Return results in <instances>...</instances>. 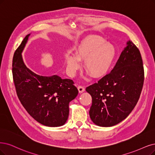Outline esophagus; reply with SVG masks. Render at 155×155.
Returning <instances> with one entry per match:
<instances>
[{
	"label": "esophagus",
	"instance_id": "34e87169",
	"mask_svg": "<svg viewBox=\"0 0 155 155\" xmlns=\"http://www.w3.org/2000/svg\"><path fill=\"white\" fill-rule=\"evenodd\" d=\"M78 90L80 93H82L84 92V91H85V88L82 86V85H78Z\"/></svg>",
	"mask_w": 155,
	"mask_h": 155
}]
</instances>
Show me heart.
I'll use <instances>...</instances> for the list:
<instances>
[{"label":"heart","instance_id":"obj_1","mask_svg":"<svg viewBox=\"0 0 155 155\" xmlns=\"http://www.w3.org/2000/svg\"><path fill=\"white\" fill-rule=\"evenodd\" d=\"M116 55L114 46L99 36H91L84 39L74 48V54L65 56L66 70L72 76L83 60V68L91 77L98 78L105 75L110 70Z\"/></svg>","mask_w":155,"mask_h":155}]
</instances>
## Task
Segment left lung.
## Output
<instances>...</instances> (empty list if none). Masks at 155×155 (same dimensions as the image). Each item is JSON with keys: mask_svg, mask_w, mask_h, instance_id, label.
<instances>
[{"mask_svg": "<svg viewBox=\"0 0 155 155\" xmlns=\"http://www.w3.org/2000/svg\"><path fill=\"white\" fill-rule=\"evenodd\" d=\"M144 81L140 51L128 41L111 72L85 89L92 97L89 116L93 122L108 127L123 121L138 102Z\"/></svg>", "mask_w": 155, "mask_h": 155, "instance_id": "1", "label": "left lung"}]
</instances>
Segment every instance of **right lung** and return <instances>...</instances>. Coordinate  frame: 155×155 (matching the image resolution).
<instances>
[{
  "instance_id": "obj_1",
  "label": "right lung",
  "mask_w": 155,
  "mask_h": 155,
  "mask_svg": "<svg viewBox=\"0 0 155 155\" xmlns=\"http://www.w3.org/2000/svg\"><path fill=\"white\" fill-rule=\"evenodd\" d=\"M29 36H25L13 55L12 72L17 96L38 123L50 127H60L66 122L69 104L76 98L78 91L71 79L40 76L25 66L21 52Z\"/></svg>"
}]
</instances>
